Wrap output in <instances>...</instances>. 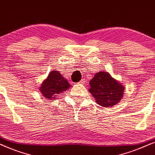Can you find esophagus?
<instances>
[{"label":"esophagus","instance_id":"esophagus-1","mask_svg":"<svg viewBox=\"0 0 155 155\" xmlns=\"http://www.w3.org/2000/svg\"><path fill=\"white\" fill-rule=\"evenodd\" d=\"M84 82H85V79H82L81 80V81H80L79 82V84H84Z\"/></svg>","mask_w":155,"mask_h":155}]
</instances>
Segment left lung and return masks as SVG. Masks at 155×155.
Instances as JSON below:
<instances>
[{"label":"left lung","mask_w":155,"mask_h":155,"mask_svg":"<svg viewBox=\"0 0 155 155\" xmlns=\"http://www.w3.org/2000/svg\"><path fill=\"white\" fill-rule=\"evenodd\" d=\"M89 85V92L96 102L101 107H113L118 104L124 96V87L111 77L108 72L96 73Z\"/></svg>","instance_id":"obj_1"}]
</instances>
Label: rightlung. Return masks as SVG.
<instances>
[{"label": "right lung", "mask_w": 155, "mask_h": 155, "mask_svg": "<svg viewBox=\"0 0 155 155\" xmlns=\"http://www.w3.org/2000/svg\"><path fill=\"white\" fill-rule=\"evenodd\" d=\"M71 85L58 71H51L39 87L41 94L46 99L54 100L59 94L69 89Z\"/></svg>", "instance_id": "1"}]
</instances>
